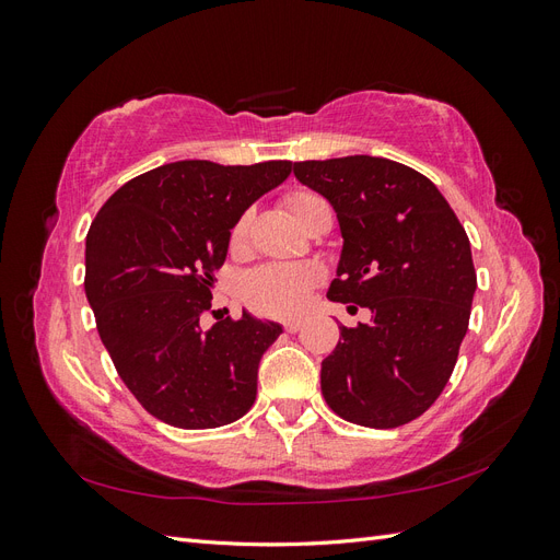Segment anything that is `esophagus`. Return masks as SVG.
<instances>
[{
	"label": "esophagus",
	"instance_id": "34e87169",
	"mask_svg": "<svg viewBox=\"0 0 560 560\" xmlns=\"http://www.w3.org/2000/svg\"><path fill=\"white\" fill-rule=\"evenodd\" d=\"M282 327H284V331H290V334H294V331H299V329L303 327V317H292V319H287Z\"/></svg>",
	"mask_w": 560,
	"mask_h": 560
}]
</instances>
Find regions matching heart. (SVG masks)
<instances>
[{"label":"heart","mask_w":560,"mask_h":560,"mask_svg":"<svg viewBox=\"0 0 560 560\" xmlns=\"http://www.w3.org/2000/svg\"><path fill=\"white\" fill-rule=\"evenodd\" d=\"M325 202L313 191H292L284 198V208L292 212L299 224L308 217V212ZM247 231V217H243L233 229L235 238H243ZM319 282V270L315 266L303 264H266L252 270L245 280V299L254 311L276 317L296 315L308 303L311 292Z\"/></svg>","instance_id":"obj_1"}]
</instances>
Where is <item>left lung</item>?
I'll return each instance as SVG.
<instances>
[{"mask_svg":"<svg viewBox=\"0 0 560 560\" xmlns=\"http://www.w3.org/2000/svg\"><path fill=\"white\" fill-rule=\"evenodd\" d=\"M294 175L341 226L327 296L371 311L369 325L341 327L322 362V395L354 425H406L442 395L467 334L477 290L467 233L436 186L397 161H301Z\"/></svg>","mask_w":560,"mask_h":560,"instance_id":"1","label":"left lung"}]
</instances>
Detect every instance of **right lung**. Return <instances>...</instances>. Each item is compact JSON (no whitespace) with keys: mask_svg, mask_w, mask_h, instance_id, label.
<instances>
[{"mask_svg":"<svg viewBox=\"0 0 560 560\" xmlns=\"http://www.w3.org/2000/svg\"><path fill=\"white\" fill-rule=\"evenodd\" d=\"M290 173V161L165 163L93 219L83 287L97 334L135 399L167 425L222 428L257 399L259 360L282 327L247 313L210 329L202 319L231 229Z\"/></svg>","mask_w":560,"mask_h":560,"instance_id":"right-lung-1","label":"right lung"}]
</instances>
